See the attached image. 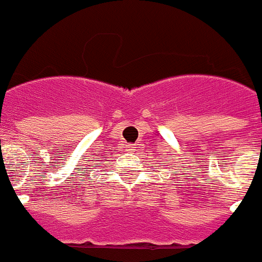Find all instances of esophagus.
Segmentation results:
<instances>
[{
    "mask_svg": "<svg viewBox=\"0 0 262 262\" xmlns=\"http://www.w3.org/2000/svg\"><path fill=\"white\" fill-rule=\"evenodd\" d=\"M135 145H133V144H129L128 145V151H131V152H134V151H135Z\"/></svg>",
    "mask_w": 262,
    "mask_h": 262,
    "instance_id": "34e87169",
    "label": "esophagus"
}]
</instances>
